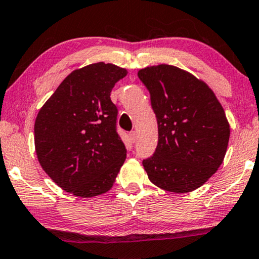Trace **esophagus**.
Masks as SVG:
<instances>
[{"instance_id":"esophagus-1","label":"esophagus","mask_w":259,"mask_h":259,"mask_svg":"<svg viewBox=\"0 0 259 259\" xmlns=\"http://www.w3.org/2000/svg\"><path fill=\"white\" fill-rule=\"evenodd\" d=\"M130 139H131V142H132V143L136 142V140H137V133H136V131H132V132L130 133Z\"/></svg>"}]
</instances>
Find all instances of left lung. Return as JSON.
I'll use <instances>...</instances> for the list:
<instances>
[{"instance_id":"obj_1","label":"left lung","mask_w":259,"mask_h":259,"mask_svg":"<svg viewBox=\"0 0 259 259\" xmlns=\"http://www.w3.org/2000/svg\"><path fill=\"white\" fill-rule=\"evenodd\" d=\"M138 76L158 123L155 154L143 161L149 180L169 192L197 190L227 152L231 127L221 103L205 82L179 67L150 66Z\"/></svg>"}]
</instances>
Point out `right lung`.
Returning a JSON list of instances; mask_svg holds the SVG:
<instances>
[{"label": "right lung", "instance_id": "obj_1", "mask_svg": "<svg viewBox=\"0 0 259 259\" xmlns=\"http://www.w3.org/2000/svg\"><path fill=\"white\" fill-rule=\"evenodd\" d=\"M127 71L97 62L73 71L38 111L34 146L43 170L76 197L113 187L126 159L110 92Z\"/></svg>", "mask_w": 259, "mask_h": 259}]
</instances>
